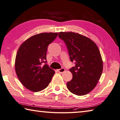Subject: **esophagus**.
I'll list each match as a JSON object with an SVG mask.
<instances>
[{
    "label": "esophagus",
    "instance_id": "esophagus-1",
    "mask_svg": "<svg viewBox=\"0 0 120 120\" xmlns=\"http://www.w3.org/2000/svg\"><path fill=\"white\" fill-rule=\"evenodd\" d=\"M65 70L64 68H62L61 69H59V70H58V72L60 73H63L65 72Z\"/></svg>",
    "mask_w": 120,
    "mask_h": 120
}]
</instances>
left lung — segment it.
<instances>
[{
  "mask_svg": "<svg viewBox=\"0 0 120 120\" xmlns=\"http://www.w3.org/2000/svg\"><path fill=\"white\" fill-rule=\"evenodd\" d=\"M65 43L71 61L75 66L70 71L73 79L67 87L75 95H84L92 91L98 83L103 71V61L97 45L89 38L72 31L58 33Z\"/></svg>",
  "mask_w": 120,
  "mask_h": 120,
  "instance_id": "obj_1",
  "label": "left lung"
}]
</instances>
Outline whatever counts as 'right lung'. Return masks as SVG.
<instances>
[{
    "label": "right lung",
    "instance_id": "obj_1",
    "mask_svg": "<svg viewBox=\"0 0 120 120\" xmlns=\"http://www.w3.org/2000/svg\"><path fill=\"white\" fill-rule=\"evenodd\" d=\"M57 35V33L35 35L18 48L15 63L16 73L21 83L30 91H41L52 80L55 72L46 64V52L48 45Z\"/></svg>",
    "mask_w": 120,
    "mask_h": 120
}]
</instances>
